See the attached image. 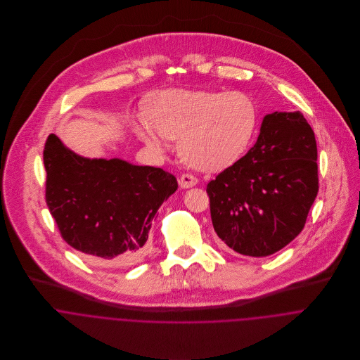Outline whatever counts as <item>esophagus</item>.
Masks as SVG:
<instances>
[{"mask_svg":"<svg viewBox=\"0 0 360 360\" xmlns=\"http://www.w3.org/2000/svg\"><path fill=\"white\" fill-rule=\"evenodd\" d=\"M179 184H180L181 188H190V187H194V186L198 184V179L194 174L184 173V174H181V177L179 180Z\"/></svg>","mask_w":360,"mask_h":360,"instance_id":"1","label":"esophagus"}]
</instances>
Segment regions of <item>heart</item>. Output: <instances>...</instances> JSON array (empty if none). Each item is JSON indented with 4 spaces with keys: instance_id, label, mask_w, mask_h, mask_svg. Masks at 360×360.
<instances>
[{
    "instance_id": "b5f03b06",
    "label": "heart",
    "mask_w": 360,
    "mask_h": 360,
    "mask_svg": "<svg viewBox=\"0 0 360 360\" xmlns=\"http://www.w3.org/2000/svg\"><path fill=\"white\" fill-rule=\"evenodd\" d=\"M146 110L137 117L141 139L156 151L179 139L183 160L205 170L234 163L257 127V105L241 91L163 90L147 98Z\"/></svg>"
}]
</instances>
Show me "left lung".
<instances>
[{
	"instance_id": "left-lung-1",
	"label": "left lung",
	"mask_w": 360,
	"mask_h": 360,
	"mask_svg": "<svg viewBox=\"0 0 360 360\" xmlns=\"http://www.w3.org/2000/svg\"><path fill=\"white\" fill-rule=\"evenodd\" d=\"M317 146L304 115L263 117L255 146L206 187L219 238L247 257H269L305 227L319 191Z\"/></svg>"
}]
</instances>
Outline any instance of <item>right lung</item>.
<instances>
[{"label": "right lung", "mask_w": 360, "mask_h": 360, "mask_svg": "<svg viewBox=\"0 0 360 360\" xmlns=\"http://www.w3.org/2000/svg\"><path fill=\"white\" fill-rule=\"evenodd\" d=\"M43 159L46 202L62 238L97 264L139 262L159 206L177 190L176 177L117 158H83L55 134Z\"/></svg>", "instance_id": "1"}]
</instances>
